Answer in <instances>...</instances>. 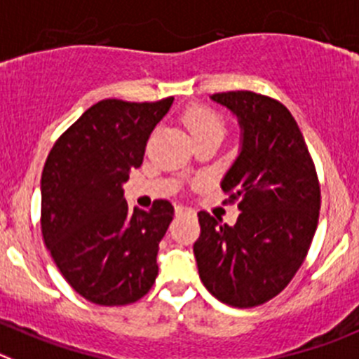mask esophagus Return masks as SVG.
<instances>
[{
  "instance_id": "1",
  "label": "esophagus",
  "mask_w": 359,
  "mask_h": 359,
  "mask_svg": "<svg viewBox=\"0 0 359 359\" xmlns=\"http://www.w3.org/2000/svg\"><path fill=\"white\" fill-rule=\"evenodd\" d=\"M175 212H177V216H182V214H193L195 210L189 209V207H186V205H177Z\"/></svg>"
}]
</instances>
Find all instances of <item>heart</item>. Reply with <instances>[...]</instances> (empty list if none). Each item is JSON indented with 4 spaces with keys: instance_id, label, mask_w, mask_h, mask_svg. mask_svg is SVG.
Instances as JSON below:
<instances>
[{
    "instance_id": "obj_1",
    "label": "heart",
    "mask_w": 359,
    "mask_h": 359,
    "mask_svg": "<svg viewBox=\"0 0 359 359\" xmlns=\"http://www.w3.org/2000/svg\"><path fill=\"white\" fill-rule=\"evenodd\" d=\"M182 118L193 138H198L202 134L209 133L223 134V127H225L223 118H221L214 109L202 106V104L189 106V108L184 111Z\"/></svg>"
}]
</instances>
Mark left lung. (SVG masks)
I'll use <instances>...</instances> for the list:
<instances>
[{
	"label": "left lung",
	"mask_w": 359,
	"mask_h": 359,
	"mask_svg": "<svg viewBox=\"0 0 359 359\" xmlns=\"http://www.w3.org/2000/svg\"><path fill=\"white\" fill-rule=\"evenodd\" d=\"M239 118L241 152L221 189L241 210L229 226L198 212L200 237L193 251L200 280L221 303L253 308L290 283L303 264L319 223L320 186L292 113L255 92L210 97Z\"/></svg>",
	"instance_id": "1"
}]
</instances>
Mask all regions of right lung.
<instances>
[{
    "label": "right lung",
    "instance_id": "obj_1",
    "mask_svg": "<svg viewBox=\"0 0 359 359\" xmlns=\"http://www.w3.org/2000/svg\"><path fill=\"white\" fill-rule=\"evenodd\" d=\"M172 102L100 100L56 140L43 164V243L69 285L100 306L142 299L156 281L173 205L156 200L150 210L130 212L122 186Z\"/></svg>",
    "mask_w": 359,
    "mask_h": 359
}]
</instances>
